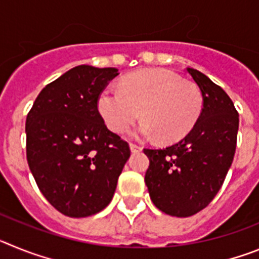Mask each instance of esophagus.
Instances as JSON below:
<instances>
[{
    "instance_id": "34e87169",
    "label": "esophagus",
    "mask_w": 259,
    "mask_h": 259,
    "mask_svg": "<svg viewBox=\"0 0 259 259\" xmlns=\"http://www.w3.org/2000/svg\"><path fill=\"white\" fill-rule=\"evenodd\" d=\"M130 149H131L132 153H139L141 152V146L136 145V144H130Z\"/></svg>"
}]
</instances>
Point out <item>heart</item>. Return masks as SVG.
<instances>
[{
	"label": "heart",
	"mask_w": 259,
	"mask_h": 259,
	"mask_svg": "<svg viewBox=\"0 0 259 259\" xmlns=\"http://www.w3.org/2000/svg\"><path fill=\"white\" fill-rule=\"evenodd\" d=\"M98 111L113 132H123L143 115L134 132L175 143L192 131L202 111V95L193 83L168 70H141L123 79L120 89L106 88L98 97Z\"/></svg>",
	"instance_id": "obj_1"
}]
</instances>
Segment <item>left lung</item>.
<instances>
[{
  "mask_svg": "<svg viewBox=\"0 0 259 259\" xmlns=\"http://www.w3.org/2000/svg\"><path fill=\"white\" fill-rule=\"evenodd\" d=\"M197 84L203 106L184 139L164 149H144L149 158L145 184L150 200L171 217L201 211L218 193L236 150L239 114L232 100L205 74L187 68Z\"/></svg>",
  "mask_w": 259,
  "mask_h": 259,
  "instance_id": "8db88e82",
  "label": "left lung"
}]
</instances>
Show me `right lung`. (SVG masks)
<instances>
[{
	"label": "right lung",
	"instance_id": "right-lung-1",
	"mask_svg": "<svg viewBox=\"0 0 259 259\" xmlns=\"http://www.w3.org/2000/svg\"><path fill=\"white\" fill-rule=\"evenodd\" d=\"M114 67L80 65L48 84L27 115V161L44 197L62 214L84 218L111 201L130 146L105 125L98 96Z\"/></svg>",
	"mask_w": 259,
	"mask_h": 259
}]
</instances>
